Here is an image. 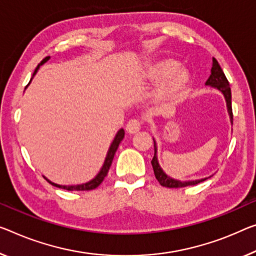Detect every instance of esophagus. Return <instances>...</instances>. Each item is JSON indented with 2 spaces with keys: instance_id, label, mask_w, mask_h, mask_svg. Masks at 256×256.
Segmentation results:
<instances>
[{
  "instance_id": "1",
  "label": "esophagus",
  "mask_w": 256,
  "mask_h": 256,
  "mask_svg": "<svg viewBox=\"0 0 256 256\" xmlns=\"http://www.w3.org/2000/svg\"><path fill=\"white\" fill-rule=\"evenodd\" d=\"M140 129V122L138 120H135V119L128 121L127 126H126V132L128 134H132H132L138 132Z\"/></svg>"
}]
</instances>
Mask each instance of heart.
<instances>
[{"mask_svg": "<svg viewBox=\"0 0 256 256\" xmlns=\"http://www.w3.org/2000/svg\"><path fill=\"white\" fill-rule=\"evenodd\" d=\"M178 62L172 58H164L148 65L142 72L145 81L159 82L153 92V98L158 103L174 104L190 87V73L186 68H178Z\"/></svg>", "mask_w": 256, "mask_h": 256, "instance_id": "b5f03b06", "label": "heart"}]
</instances>
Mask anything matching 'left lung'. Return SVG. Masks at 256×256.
Wrapping results in <instances>:
<instances>
[{
  "mask_svg": "<svg viewBox=\"0 0 256 256\" xmlns=\"http://www.w3.org/2000/svg\"><path fill=\"white\" fill-rule=\"evenodd\" d=\"M206 86H210V87L218 89L223 94V96L226 98V108L230 116V121L231 124H232L234 116H232V108H231L230 84H229V81H228V78H226V76H224L221 66H220V64L215 58H213V68L210 70V78H208V80L206 81ZM153 142H154V156H153L151 164L153 167V172H154L156 178L158 180V182L161 184V186L166 188H184L188 186H196V184L202 182V180H206L208 178H205L194 180H178L169 178L166 172L162 170V168L160 167V164L158 162V156H156V143L154 138H153Z\"/></svg>",
  "mask_w": 256,
  "mask_h": 256,
  "instance_id": "1",
  "label": "left lung"
}]
</instances>
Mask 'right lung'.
Instances as JSON below:
<instances>
[{
    "mask_svg": "<svg viewBox=\"0 0 256 256\" xmlns=\"http://www.w3.org/2000/svg\"><path fill=\"white\" fill-rule=\"evenodd\" d=\"M49 60H50V57H46L44 60H43L40 62V64L38 65V68H35L34 73H33V76L38 73V68H40V66L44 64V62H48ZM32 78H30V81H32ZM28 84H27V86H28ZM27 86H26V88H27ZM124 129H120V130L116 132L114 140H113V142L111 143V146H110V148H108V154H106V158H105L103 167L100 168V172H98V174L95 176V178H94L92 180H89V182L82 183V184H78V186H60V184H56V183L51 182V180H49L46 178H44L48 180L50 184H52L54 186H57V188H65V190H68V191H89V190H92V188H96L102 182H103L104 178H105V176L108 175V169H110V167H111V164H112L113 158H114L116 151L118 150V148H119L120 142L124 140Z\"/></svg>",
    "mask_w": 256,
    "mask_h": 256,
    "instance_id": "1",
    "label": "right lung"
}]
</instances>
